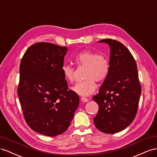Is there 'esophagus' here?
Masks as SVG:
<instances>
[{
  "label": "esophagus",
  "mask_w": 157,
  "mask_h": 157,
  "mask_svg": "<svg viewBox=\"0 0 157 157\" xmlns=\"http://www.w3.org/2000/svg\"><path fill=\"white\" fill-rule=\"evenodd\" d=\"M81 99H82V101H83V102H88V101H89V99L87 98H86V97H82L81 98Z\"/></svg>",
  "instance_id": "obj_1"
}]
</instances>
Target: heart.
<instances>
[{"instance_id":"obj_1","label":"heart","mask_w":157,"mask_h":157,"mask_svg":"<svg viewBox=\"0 0 157 157\" xmlns=\"http://www.w3.org/2000/svg\"><path fill=\"white\" fill-rule=\"evenodd\" d=\"M78 67H84V80L79 82L72 88L80 95L87 96L95 92L97 83L103 82L108 77L110 71V62L105 54H97L89 50L78 53L74 57ZM62 71L68 82L75 81V68L70 64H64L62 66Z\"/></svg>"}]
</instances>
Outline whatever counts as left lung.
Listing matches in <instances>:
<instances>
[{
	"instance_id": "8db88e82",
	"label": "left lung",
	"mask_w": 157,
	"mask_h": 157,
	"mask_svg": "<svg viewBox=\"0 0 157 157\" xmlns=\"http://www.w3.org/2000/svg\"><path fill=\"white\" fill-rule=\"evenodd\" d=\"M110 46V71L93 97L98 105L94 124L101 132L115 133L123 130L135 118L141 87L137 64L122 43L114 39L99 41Z\"/></svg>"
}]
</instances>
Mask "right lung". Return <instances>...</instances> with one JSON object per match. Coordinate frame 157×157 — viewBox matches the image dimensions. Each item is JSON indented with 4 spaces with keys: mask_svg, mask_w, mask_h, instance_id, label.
I'll return each mask as SVG.
<instances>
[{
    "mask_svg": "<svg viewBox=\"0 0 157 157\" xmlns=\"http://www.w3.org/2000/svg\"><path fill=\"white\" fill-rule=\"evenodd\" d=\"M66 47L41 42L30 46L20 66L17 95L25 122L43 135L65 132L79 105L62 71Z\"/></svg>",
    "mask_w": 157,
    "mask_h": 157,
    "instance_id": "1",
    "label": "right lung"
}]
</instances>
